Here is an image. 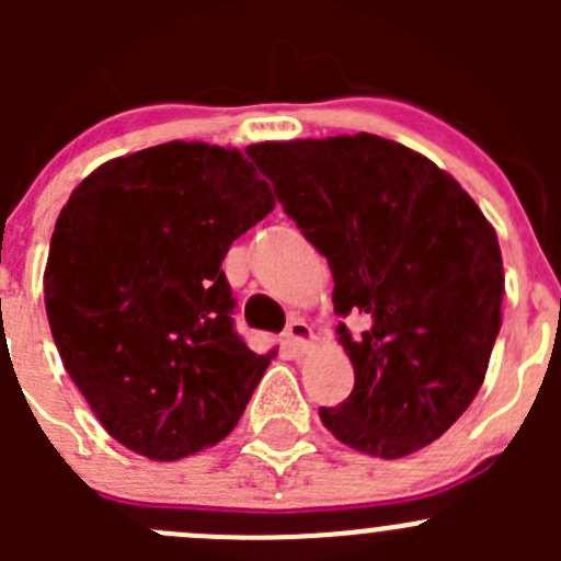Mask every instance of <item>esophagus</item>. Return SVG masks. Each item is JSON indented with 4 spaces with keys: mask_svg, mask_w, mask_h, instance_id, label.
<instances>
[{
    "mask_svg": "<svg viewBox=\"0 0 561 561\" xmlns=\"http://www.w3.org/2000/svg\"><path fill=\"white\" fill-rule=\"evenodd\" d=\"M285 339L293 344V347L307 350L309 344L314 342V333H312V328H309L307 320H301V317H293V320L287 322Z\"/></svg>",
    "mask_w": 561,
    "mask_h": 561,
    "instance_id": "esophagus-1",
    "label": "esophagus"
}]
</instances>
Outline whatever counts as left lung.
I'll list each match as a JSON object with an SVG mask.
<instances>
[{
    "mask_svg": "<svg viewBox=\"0 0 561 561\" xmlns=\"http://www.w3.org/2000/svg\"><path fill=\"white\" fill-rule=\"evenodd\" d=\"M247 154L333 274L355 388L320 407L339 443L401 458L443 437L478 396L502 325L496 230L428 157L380 135L265 140Z\"/></svg>",
    "mask_w": 561,
    "mask_h": 561,
    "instance_id": "8db88e82",
    "label": "left lung"
}]
</instances>
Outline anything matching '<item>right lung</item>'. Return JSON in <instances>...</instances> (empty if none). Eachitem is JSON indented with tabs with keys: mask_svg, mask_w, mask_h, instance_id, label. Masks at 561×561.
<instances>
[{
	"mask_svg": "<svg viewBox=\"0 0 561 561\" xmlns=\"http://www.w3.org/2000/svg\"><path fill=\"white\" fill-rule=\"evenodd\" d=\"M239 149L116 157L56 219L43 293L67 375L116 443L175 461L228 437L268 369L233 331L222 260L274 211Z\"/></svg>",
	"mask_w": 561,
	"mask_h": 561,
	"instance_id": "1",
	"label": "right lung"
}]
</instances>
